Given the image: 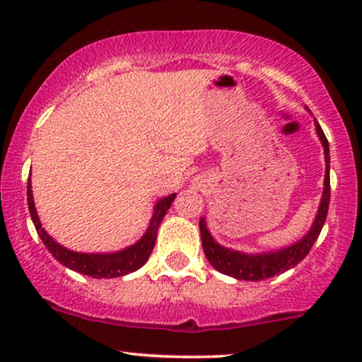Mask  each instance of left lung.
Listing matches in <instances>:
<instances>
[{"label": "left lung", "instance_id": "8db88e82", "mask_svg": "<svg viewBox=\"0 0 362 362\" xmlns=\"http://www.w3.org/2000/svg\"><path fill=\"white\" fill-rule=\"evenodd\" d=\"M317 124V132L322 141L323 149H325V190H323L322 202H320V209L317 218H315L313 226H311L310 233L305 238L300 240L298 243L291 245L288 248H282L279 252L265 253V255H247V253H240L230 248H224L218 245L209 235L206 228V221L201 219L199 221V228H201V238H202V248L207 260L216 271L226 274V276L235 277L240 281H264L269 277L279 276V274L289 271L291 267L298 265L300 262L308 255L313 243L317 242L320 231H322L323 224H325L328 204H330V151H328V141L323 134L322 127Z\"/></svg>", "mask_w": 362, "mask_h": 362}]
</instances>
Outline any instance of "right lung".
Here are the masks:
<instances>
[{"label":"right lung","mask_w":362,"mask_h":362,"mask_svg":"<svg viewBox=\"0 0 362 362\" xmlns=\"http://www.w3.org/2000/svg\"><path fill=\"white\" fill-rule=\"evenodd\" d=\"M173 199H175V194L168 195V197L161 199V201L158 202L148 231L144 233L143 238H141L136 245H132V247L117 253H78L61 247L59 243L54 242L51 236L45 233L42 224H40L39 218H37L34 195H32L30 189V178H28L27 184L28 211H30L32 221L35 224L37 235L40 236V240H42L45 247H47V250L52 253L54 259L59 260L62 265L69 267L71 271L95 277V279H102V277L110 279V277L126 276V274L138 271L141 265L146 264V260L149 259V253H151L153 247H155L158 226H160L161 219H163V216L167 214L170 206H172Z\"/></svg>","instance_id":"add662e5"}]
</instances>
